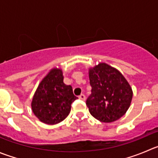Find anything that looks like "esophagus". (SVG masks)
Masks as SVG:
<instances>
[{
    "instance_id": "esophagus-1",
    "label": "esophagus",
    "mask_w": 158,
    "mask_h": 158,
    "mask_svg": "<svg viewBox=\"0 0 158 158\" xmlns=\"http://www.w3.org/2000/svg\"><path fill=\"white\" fill-rule=\"evenodd\" d=\"M79 98H80L81 100L85 101V95L84 94H81L80 96H79Z\"/></svg>"
}]
</instances>
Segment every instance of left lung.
Segmentation results:
<instances>
[{"instance_id": "1", "label": "left lung", "mask_w": 158, "mask_h": 158, "mask_svg": "<svg viewBox=\"0 0 158 158\" xmlns=\"http://www.w3.org/2000/svg\"><path fill=\"white\" fill-rule=\"evenodd\" d=\"M91 93L86 100L91 115L103 123L121 118L130 108L133 91L121 73L102 63L89 70Z\"/></svg>"}]
</instances>
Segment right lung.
Listing matches in <instances>:
<instances>
[{
    "mask_svg": "<svg viewBox=\"0 0 158 158\" xmlns=\"http://www.w3.org/2000/svg\"><path fill=\"white\" fill-rule=\"evenodd\" d=\"M77 97L70 85L64 83L62 70L52 69L39 85L31 102V109L41 122L54 125L67 118Z\"/></svg>",
    "mask_w": 158,
    "mask_h": 158,
    "instance_id": "obj_1",
    "label": "right lung"
}]
</instances>
